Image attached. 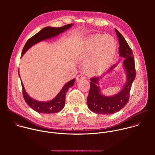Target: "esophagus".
<instances>
[{"instance_id": "esophagus-1", "label": "esophagus", "mask_w": 155, "mask_h": 155, "mask_svg": "<svg viewBox=\"0 0 155 155\" xmlns=\"http://www.w3.org/2000/svg\"><path fill=\"white\" fill-rule=\"evenodd\" d=\"M84 77L82 75V74H80V75H77V78H76V80H77V81H79V80H83V79H84Z\"/></svg>"}]
</instances>
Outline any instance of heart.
I'll return each mask as SVG.
<instances>
[{"mask_svg":"<svg viewBox=\"0 0 155 155\" xmlns=\"http://www.w3.org/2000/svg\"><path fill=\"white\" fill-rule=\"evenodd\" d=\"M117 53V45L110 35H94L87 38L78 51L79 58L87 59L86 71L97 75L105 72L112 64Z\"/></svg>","mask_w":155,"mask_h":155,"instance_id":"obj_1","label":"heart"}]
</instances>
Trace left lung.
Segmentation results:
<instances>
[{"instance_id": "obj_1", "label": "left lung", "mask_w": 155, "mask_h": 155, "mask_svg": "<svg viewBox=\"0 0 155 155\" xmlns=\"http://www.w3.org/2000/svg\"><path fill=\"white\" fill-rule=\"evenodd\" d=\"M115 32L120 44V56L124 58L123 66L126 75V81L119 93L114 96H106L101 93L99 86V81L104 76L90 79V89L87 97V107L91 111L99 114H113L121 110L129 101L131 86L136 78L135 62L132 50L120 32L116 29ZM117 65V64L114 65L108 71V74Z\"/></svg>"}]
</instances>
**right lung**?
Listing matches in <instances>:
<instances>
[{"label":"right lung","mask_w":155,"mask_h":155,"mask_svg":"<svg viewBox=\"0 0 155 155\" xmlns=\"http://www.w3.org/2000/svg\"><path fill=\"white\" fill-rule=\"evenodd\" d=\"M72 26L73 24H69L60 28L48 26L43 28L41 31H40L38 33H37L35 35H34L27 41L23 49V51H22L21 57L25 54V53L29 48L35 45L36 43L43 40L54 37L64 32V31L68 30ZM18 74L20 78L19 71ZM75 81V78L72 79L68 81L67 83H65L62 87V90L56 96V97H54L52 100L45 102L37 101L29 96V94L25 90L23 82H22L21 80L22 89H23V95L26 102L32 109L39 114H54L58 113L60 112L61 110H62L65 105V94L69 88L73 86Z\"/></svg>","instance_id":"right-lung-1"}]
</instances>
